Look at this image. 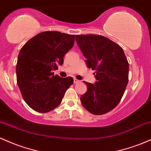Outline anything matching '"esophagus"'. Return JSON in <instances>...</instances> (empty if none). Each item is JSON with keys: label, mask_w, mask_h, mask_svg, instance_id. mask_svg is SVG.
I'll list each match as a JSON object with an SVG mask.
<instances>
[{"label": "esophagus", "mask_w": 151, "mask_h": 151, "mask_svg": "<svg viewBox=\"0 0 151 151\" xmlns=\"http://www.w3.org/2000/svg\"><path fill=\"white\" fill-rule=\"evenodd\" d=\"M73 82H74V83L76 84V83H80V81L78 80V79H76V78H74L73 79Z\"/></svg>", "instance_id": "1"}]
</instances>
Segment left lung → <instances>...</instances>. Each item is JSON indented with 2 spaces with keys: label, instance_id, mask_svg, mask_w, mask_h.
<instances>
[{
  "label": "left lung",
  "instance_id": "1",
  "mask_svg": "<svg viewBox=\"0 0 151 151\" xmlns=\"http://www.w3.org/2000/svg\"><path fill=\"white\" fill-rule=\"evenodd\" d=\"M76 40L86 58L88 68L96 70L95 84L85 82L83 106L93 115L112 111L121 101L128 83L129 65L123 48L103 35H77Z\"/></svg>",
  "mask_w": 151,
  "mask_h": 151
}]
</instances>
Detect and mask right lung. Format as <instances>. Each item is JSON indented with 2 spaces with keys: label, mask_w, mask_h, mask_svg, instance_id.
<instances>
[{
  "label": "right lung",
  "mask_w": 151,
  "mask_h": 151,
  "mask_svg": "<svg viewBox=\"0 0 151 151\" xmlns=\"http://www.w3.org/2000/svg\"><path fill=\"white\" fill-rule=\"evenodd\" d=\"M75 35L45 31L22 47L16 64L17 83L25 103L38 113H48L61 103L72 77L63 78L53 70L63 63L65 54L73 48Z\"/></svg>",
  "instance_id": "obj_1"
}]
</instances>
